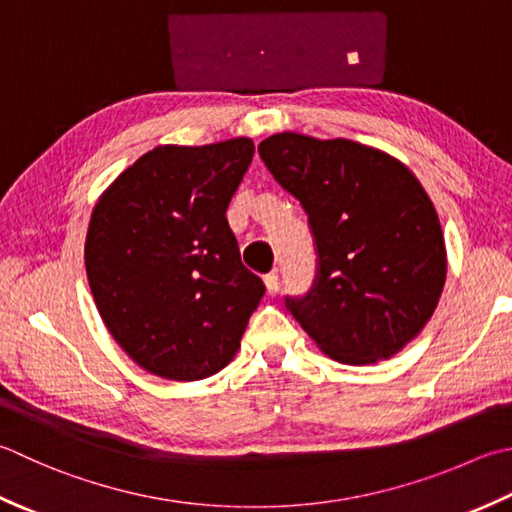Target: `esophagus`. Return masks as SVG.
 I'll use <instances>...</instances> for the list:
<instances>
[{
  "label": "esophagus",
  "mask_w": 512,
  "mask_h": 512,
  "mask_svg": "<svg viewBox=\"0 0 512 512\" xmlns=\"http://www.w3.org/2000/svg\"><path fill=\"white\" fill-rule=\"evenodd\" d=\"M264 282H266L268 295H275L277 290H279V275H277V270H270V273L264 277Z\"/></svg>",
  "instance_id": "1"
}]
</instances>
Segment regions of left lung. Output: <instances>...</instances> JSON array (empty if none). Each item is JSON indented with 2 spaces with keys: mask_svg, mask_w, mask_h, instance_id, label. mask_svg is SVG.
Here are the masks:
<instances>
[{
  "mask_svg": "<svg viewBox=\"0 0 512 512\" xmlns=\"http://www.w3.org/2000/svg\"><path fill=\"white\" fill-rule=\"evenodd\" d=\"M257 150L306 210L315 244V282L284 297L290 315L337 362L393 357L426 326L446 282L426 190L395 157L350 139L279 133Z\"/></svg>",
  "mask_w": 512,
  "mask_h": 512,
  "instance_id": "8db88e82",
  "label": "left lung"
}]
</instances>
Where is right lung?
<instances>
[{"mask_svg": "<svg viewBox=\"0 0 512 512\" xmlns=\"http://www.w3.org/2000/svg\"><path fill=\"white\" fill-rule=\"evenodd\" d=\"M253 153L248 137L157 146L99 197L88 284L110 335L148 373L175 382L219 373L266 293L226 219Z\"/></svg>", "mask_w": 512, "mask_h": 512, "instance_id": "right-lung-1", "label": "right lung"}]
</instances>
